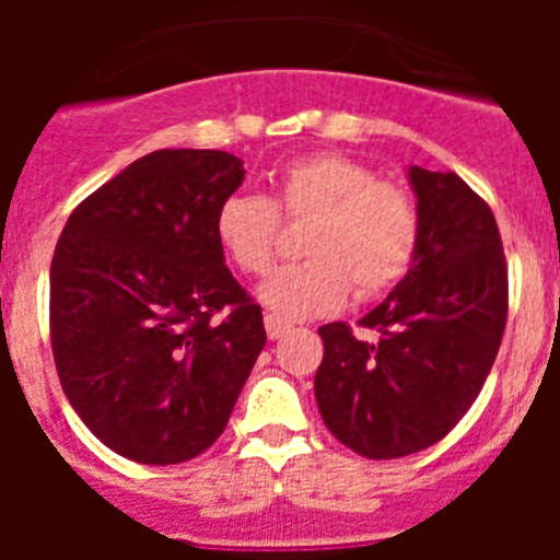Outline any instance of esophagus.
Segmentation results:
<instances>
[{
	"label": "esophagus",
	"instance_id": "esophagus-1",
	"mask_svg": "<svg viewBox=\"0 0 560 560\" xmlns=\"http://www.w3.org/2000/svg\"><path fill=\"white\" fill-rule=\"evenodd\" d=\"M264 323H266V334H269V339H280V336H285L291 330V325L275 314H266Z\"/></svg>",
	"mask_w": 560,
	"mask_h": 560
}]
</instances>
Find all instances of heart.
I'll list each match as a JSON object with an SVG mask.
<instances>
[{
    "label": "heart",
    "instance_id": "b5f03b06",
    "mask_svg": "<svg viewBox=\"0 0 560 560\" xmlns=\"http://www.w3.org/2000/svg\"><path fill=\"white\" fill-rule=\"evenodd\" d=\"M280 215L305 221L303 264L280 266L257 289L280 319H308L355 296L384 294L407 275L420 241L418 201L404 185L375 179L373 167L345 153H311L277 173L275 196L232 192L215 210L221 255L244 275L275 264Z\"/></svg>",
    "mask_w": 560,
    "mask_h": 560
}]
</instances>
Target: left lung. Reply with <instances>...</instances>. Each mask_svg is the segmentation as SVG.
<instances>
[{"label": "left lung", "mask_w": 560, "mask_h": 560, "mask_svg": "<svg viewBox=\"0 0 560 560\" xmlns=\"http://www.w3.org/2000/svg\"><path fill=\"white\" fill-rule=\"evenodd\" d=\"M420 241L407 277L359 325L319 328L314 393L325 427L370 459L423 452L477 400L508 323L497 219L457 173L409 167Z\"/></svg>", "instance_id": "left-lung-1"}]
</instances>
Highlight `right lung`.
I'll return each mask as SVG.
<instances>
[{
	"mask_svg": "<svg viewBox=\"0 0 560 560\" xmlns=\"http://www.w3.org/2000/svg\"><path fill=\"white\" fill-rule=\"evenodd\" d=\"M244 173L226 151H153L86 196L58 237V378L92 434L133 463L176 465L210 448L266 345L260 305L212 232Z\"/></svg>",
	"mask_w": 560,
	"mask_h": 560,
	"instance_id": "right-lung-1",
	"label": "right lung"
}]
</instances>
